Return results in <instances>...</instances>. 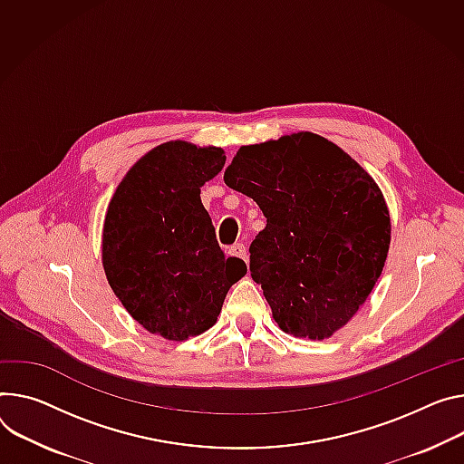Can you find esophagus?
<instances>
[{
  "label": "esophagus",
  "instance_id": "34e87169",
  "mask_svg": "<svg viewBox=\"0 0 464 464\" xmlns=\"http://www.w3.org/2000/svg\"><path fill=\"white\" fill-rule=\"evenodd\" d=\"M229 256L238 257V259H242L244 263H247V249H246V246H244L242 242L233 244V246L229 247Z\"/></svg>",
  "mask_w": 464,
  "mask_h": 464
}]
</instances>
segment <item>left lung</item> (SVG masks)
Segmentation results:
<instances>
[{"mask_svg": "<svg viewBox=\"0 0 464 464\" xmlns=\"http://www.w3.org/2000/svg\"><path fill=\"white\" fill-rule=\"evenodd\" d=\"M224 181L266 218L249 246V272L277 325L313 341L344 327L389 254L391 217L375 181L339 146L307 131L242 146Z\"/></svg>", "mask_w": 464, "mask_h": 464, "instance_id": "1", "label": "left lung"}]
</instances>
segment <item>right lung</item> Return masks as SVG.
Returning <instances> with one entry per match:
<instances>
[{"instance_id":"obj_1","label":"right lung","mask_w":464,"mask_h":464,"mask_svg":"<svg viewBox=\"0 0 464 464\" xmlns=\"http://www.w3.org/2000/svg\"><path fill=\"white\" fill-rule=\"evenodd\" d=\"M226 164L224 150L164 142L125 174L103 224L102 257L112 292L150 333L187 341L213 327L246 274L226 257L199 188Z\"/></svg>"}]
</instances>
